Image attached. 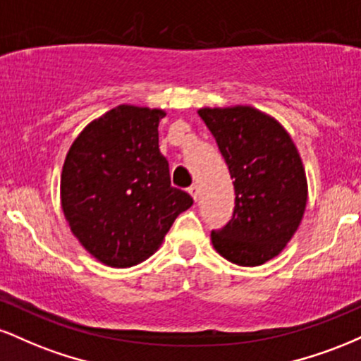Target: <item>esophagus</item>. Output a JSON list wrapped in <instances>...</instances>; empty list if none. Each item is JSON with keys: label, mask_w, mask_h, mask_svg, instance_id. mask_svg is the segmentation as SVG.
Here are the masks:
<instances>
[{"label": "esophagus", "mask_w": 361, "mask_h": 361, "mask_svg": "<svg viewBox=\"0 0 361 361\" xmlns=\"http://www.w3.org/2000/svg\"><path fill=\"white\" fill-rule=\"evenodd\" d=\"M188 193L192 195V197H193V200L197 202V200H198V195H200V186H198L197 183H193V185L190 186V188H188Z\"/></svg>", "instance_id": "34e87169"}]
</instances>
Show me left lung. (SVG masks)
<instances>
[{
    "label": "left lung",
    "instance_id": "1",
    "mask_svg": "<svg viewBox=\"0 0 361 361\" xmlns=\"http://www.w3.org/2000/svg\"><path fill=\"white\" fill-rule=\"evenodd\" d=\"M234 183L233 219L210 238L215 251L241 267L279 256L299 229L307 178L288 132L252 106L200 109Z\"/></svg>",
    "mask_w": 361,
    "mask_h": 361
}]
</instances>
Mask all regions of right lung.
<instances>
[{"label": "right lung", "mask_w": 361, "mask_h": 361, "mask_svg": "<svg viewBox=\"0 0 361 361\" xmlns=\"http://www.w3.org/2000/svg\"><path fill=\"white\" fill-rule=\"evenodd\" d=\"M164 110L118 105L88 123L66 156L61 205L91 256L127 268L154 252L193 204L171 186L157 126Z\"/></svg>", "instance_id": "obj_1"}]
</instances>
